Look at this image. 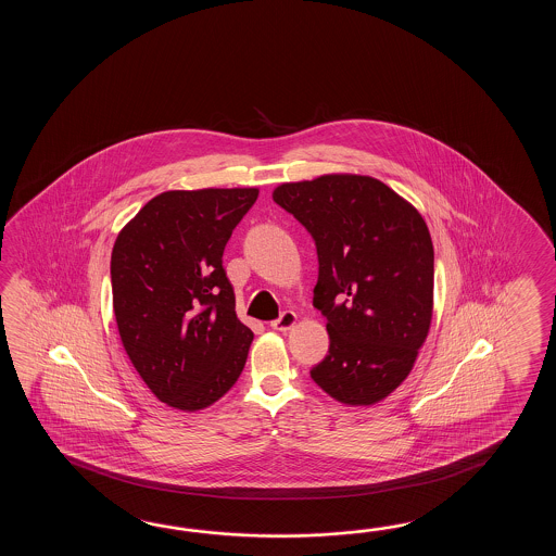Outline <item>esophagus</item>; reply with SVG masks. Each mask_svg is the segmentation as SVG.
<instances>
[{
    "mask_svg": "<svg viewBox=\"0 0 556 556\" xmlns=\"http://www.w3.org/2000/svg\"><path fill=\"white\" fill-rule=\"evenodd\" d=\"M295 321H298V316H295L294 312L286 309L280 318L270 321V328L276 331H288L290 328H294Z\"/></svg>",
    "mask_w": 556,
    "mask_h": 556,
    "instance_id": "esophagus-1",
    "label": "esophagus"
}]
</instances>
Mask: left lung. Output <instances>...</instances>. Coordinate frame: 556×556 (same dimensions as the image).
Segmentation results:
<instances>
[{
    "instance_id": "1",
    "label": "left lung",
    "mask_w": 556,
    "mask_h": 556,
    "mask_svg": "<svg viewBox=\"0 0 556 556\" xmlns=\"http://www.w3.org/2000/svg\"><path fill=\"white\" fill-rule=\"evenodd\" d=\"M276 204L318 250L314 306L330 352L309 376L336 402L374 405L414 369L433 316V242L414 204L378 178L283 182Z\"/></svg>"
}]
</instances>
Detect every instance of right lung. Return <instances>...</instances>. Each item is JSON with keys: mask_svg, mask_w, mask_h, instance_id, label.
I'll use <instances>...</instances> for the list:
<instances>
[{"mask_svg": "<svg viewBox=\"0 0 556 556\" xmlns=\"http://www.w3.org/2000/svg\"><path fill=\"white\" fill-rule=\"evenodd\" d=\"M258 189L166 190L118 232L113 309L130 364L156 400L199 412L240 378L254 333L237 318L226 242Z\"/></svg>", "mask_w": 556, "mask_h": 556, "instance_id": "1", "label": "right lung"}]
</instances>
